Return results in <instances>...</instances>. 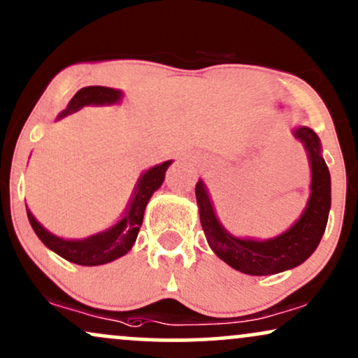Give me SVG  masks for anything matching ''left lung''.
<instances>
[{
    "label": "left lung",
    "mask_w": 358,
    "mask_h": 358,
    "mask_svg": "<svg viewBox=\"0 0 358 358\" xmlns=\"http://www.w3.org/2000/svg\"><path fill=\"white\" fill-rule=\"evenodd\" d=\"M294 135L301 140L310 160V198L297 223H294L292 228L280 236L268 239V241L234 238L216 220L215 210H213L203 182H198L194 188L208 244L220 259L244 274L268 275L302 264L319 246L325 226H327L330 210V173L320 155L319 137L309 127H299L294 130Z\"/></svg>",
    "instance_id": "left-lung-1"
}]
</instances>
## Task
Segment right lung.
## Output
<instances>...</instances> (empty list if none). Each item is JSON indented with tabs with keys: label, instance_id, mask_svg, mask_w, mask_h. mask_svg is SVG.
Returning a JSON list of instances; mask_svg holds the SVG:
<instances>
[{
	"label": "right lung",
	"instance_id": "right-lung-1",
	"mask_svg": "<svg viewBox=\"0 0 358 358\" xmlns=\"http://www.w3.org/2000/svg\"><path fill=\"white\" fill-rule=\"evenodd\" d=\"M122 97L120 90L102 87V85H89L76 92V96L71 99L69 106L61 112L59 117H66L69 114H74L83 108L84 106H103V103H115ZM171 162H165V164L153 166V169L147 170L145 173L140 176L137 188L132 200L129 203L124 218H122L115 226H112L107 231L99 233L96 236H90L87 239H80V241H67V239L54 236L44 229L34 216L31 215L28 210L29 223L33 226L34 233L43 241L49 250H52L56 255H59L64 259L74 262V264L80 266H99L106 264L117 259V257L127 255L130 248L134 246L137 234L140 231V226L143 221V211L150 196L155 189L160 188V185L165 180V171L169 169Z\"/></svg>",
	"mask_w": 358,
	"mask_h": 358
}]
</instances>
